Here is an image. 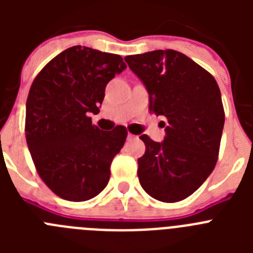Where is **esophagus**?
Wrapping results in <instances>:
<instances>
[{
    "label": "esophagus",
    "mask_w": 253,
    "mask_h": 253,
    "mask_svg": "<svg viewBox=\"0 0 253 253\" xmlns=\"http://www.w3.org/2000/svg\"><path fill=\"white\" fill-rule=\"evenodd\" d=\"M128 139H129V140L135 139V135H134V134H130V133H129V134H128Z\"/></svg>",
    "instance_id": "34e87169"
}]
</instances>
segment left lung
Returning <instances> with one entry per match:
<instances>
[{
  "label": "left lung",
  "mask_w": 253,
  "mask_h": 253,
  "mask_svg": "<svg viewBox=\"0 0 253 253\" xmlns=\"http://www.w3.org/2000/svg\"><path fill=\"white\" fill-rule=\"evenodd\" d=\"M124 59L148 91L149 111L167 119L163 142L139 137L146 144L138 158L140 185L160 202L184 200L202 186L218 161L224 126L218 84L207 69L172 49Z\"/></svg>",
  "instance_id": "left-lung-1"
}]
</instances>
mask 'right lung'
Here are the masks:
<instances>
[{
	"label": "right lung",
	"instance_id": "right-lung-1",
	"mask_svg": "<svg viewBox=\"0 0 253 253\" xmlns=\"http://www.w3.org/2000/svg\"><path fill=\"white\" fill-rule=\"evenodd\" d=\"M125 68L120 55L76 45L53 58L33 81L26 143L38 175L64 200H90L109 182L128 131L123 125L100 130L90 114L100 113L105 87Z\"/></svg>",
	"mask_w": 253,
	"mask_h": 253
}]
</instances>
